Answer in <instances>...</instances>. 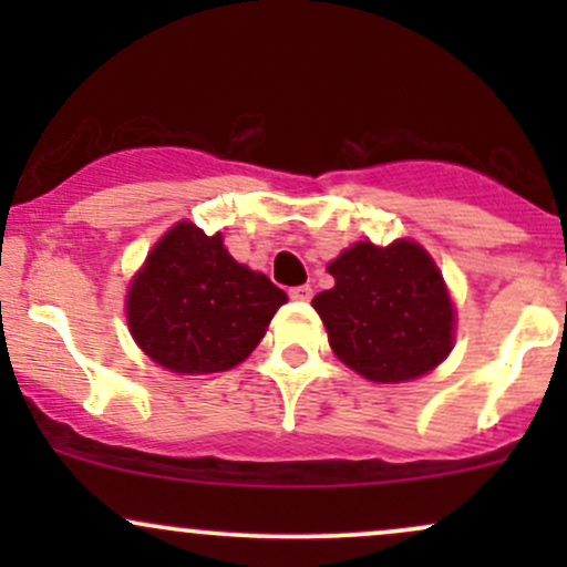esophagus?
Listing matches in <instances>:
<instances>
[{
    "label": "esophagus",
    "instance_id": "1",
    "mask_svg": "<svg viewBox=\"0 0 567 567\" xmlns=\"http://www.w3.org/2000/svg\"><path fill=\"white\" fill-rule=\"evenodd\" d=\"M290 298H292V301H309L311 288H309V285H298V288H290Z\"/></svg>",
    "mask_w": 567,
    "mask_h": 567
}]
</instances>
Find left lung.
<instances>
[{"label":"left lung","instance_id":"left-lung-1","mask_svg":"<svg viewBox=\"0 0 567 567\" xmlns=\"http://www.w3.org/2000/svg\"><path fill=\"white\" fill-rule=\"evenodd\" d=\"M328 271L336 288L311 306L338 360L379 383L419 379L453 347V303L424 247L357 243Z\"/></svg>","mask_w":567,"mask_h":567}]
</instances>
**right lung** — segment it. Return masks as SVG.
<instances>
[{"instance_id": "obj_1", "label": "right lung", "mask_w": 567, "mask_h": 567, "mask_svg": "<svg viewBox=\"0 0 567 567\" xmlns=\"http://www.w3.org/2000/svg\"><path fill=\"white\" fill-rule=\"evenodd\" d=\"M288 301L261 271L237 264L220 234L173 226L127 290L138 347L175 373H220L258 347Z\"/></svg>"}]
</instances>
